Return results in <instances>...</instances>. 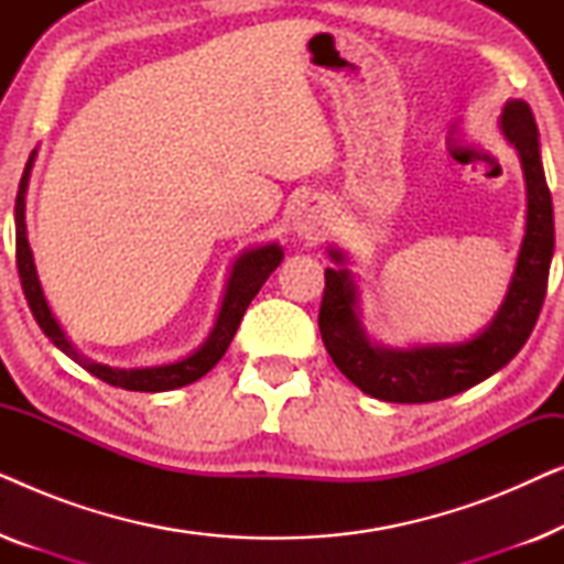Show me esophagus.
Listing matches in <instances>:
<instances>
[{
    "mask_svg": "<svg viewBox=\"0 0 564 564\" xmlns=\"http://www.w3.org/2000/svg\"><path fill=\"white\" fill-rule=\"evenodd\" d=\"M326 213H323V207L318 203H313V199H307V203L295 213V220H292L295 234L300 238H305V241H321V236L326 234Z\"/></svg>",
    "mask_w": 564,
    "mask_h": 564,
    "instance_id": "esophagus-1",
    "label": "esophagus"
}]
</instances>
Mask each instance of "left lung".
I'll use <instances>...</instances> for the list:
<instances>
[{"instance_id":"obj_1","label":"left lung","mask_w":564,"mask_h":564,"mask_svg":"<svg viewBox=\"0 0 564 564\" xmlns=\"http://www.w3.org/2000/svg\"><path fill=\"white\" fill-rule=\"evenodd\" d=\"M500 130L519 151L527 180V234L503 305L482 334L459 344L408 349L372 344L359 321V288L346 269V253L328 249L338 267L326 269L318 328L334 365L367 395L384 403H434L452 398L503 369L534 330L554 253L552 195L539 156L534 112L523 99H508Z\"/></svg>"}]
</instances>
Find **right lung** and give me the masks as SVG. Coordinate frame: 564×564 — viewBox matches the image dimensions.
Instances as JSON below:
<instances>
[{
    "label": "right lung",
    "mask_w": 564,
    "mask_h": 564,
    "mask_svg": "<svg viewBox=\"0 0 564 564\" xmlns=\"http://www.w3.org/2000/svg\"><path fill=\"white\" fill-rule=\"evenodd\" d=\"M35 153H30L25 172H22L18 199H14V246H18V272L22 282V292H25V300L33 311V318L45 336L51 338L53 346H58L66 357H72L76 365L87 369L89 375L99 377V380L112 384V388L122 390H135V392H164V390H176L184 388V384L199 380V377L210 372V369L223 359V354L234 341L238 326H241V318L246 307L261 284L269 280V274L274 272L276 267L282 264V246L280 243H267L257 246V249L243 251L241 257L234 261L230 267V276L226 284V295H223V305L218 311V318H215V326L210 336L205 338V344L199 346L197 351H192L189 357L180 361H169V365L159 367H133V369H120V367H107L99 365V361H91L82 357L79 351L74 349V344L68 341L64 328L58 326V321L53 318L48 300L43 295L41 280H37L33 251H30L28 243V226H25V192H28V180L30 169L35 164Z\"/></svg>",
    "instance_id": "right-lung-1"
}]
</instances>
